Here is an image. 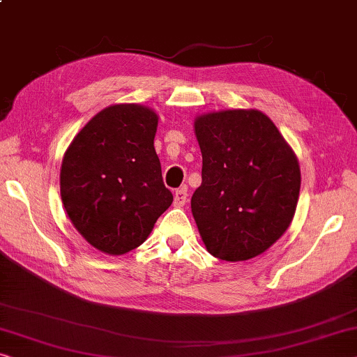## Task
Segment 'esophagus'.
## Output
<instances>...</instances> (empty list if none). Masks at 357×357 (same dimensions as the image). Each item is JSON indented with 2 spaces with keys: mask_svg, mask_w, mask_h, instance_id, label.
<instances>
[{
  "mask_svg": "<svg viewBox=\"0 0 357 357\" xmlns=\"http://www.w3.org/2000/svg\"><path fill=\"white\" fill-rule=\"evenodd\" d=\"M186 201H188V190H186V186H182V188L175 191L174 204L177 207H183L186 204Z\"/></svg>",
  "mask_w": 357,
  "mask_h": 357,
  "instance_id": "esophagus-1",
  "label": "esophagus"
}]
</instances>
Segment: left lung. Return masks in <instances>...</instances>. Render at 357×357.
<instances>
[{"label": "left lung", "instance_id": "1", "mask_svg": "<svg viewBox=\"0 0 357 357\" xmlns=\"http://www.w3.org/2000/svg\"><path fill=\"white\" fill-rule=\"evenodd\" d=\"M202 182L191 212L209 254L244 261L266 252L292 223L301 174L297 155L260 109L195 119Z\"/></svg>", "mask_w": 357, "mask_h": 357}]
</instances>
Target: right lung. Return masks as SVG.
<instances>
[{"mask_svg":"<svg viewBox=\"0 0 357 357\" xmlns=\"http://www.w3.org/2000/svg\"><path fill=\"white\" fill-rule=\"evenodd\" d=\"M158 114L139 103L98 112L65 151L60 196L67 215L92 248L128 254L150 236L174 196L155 150Z\"/></svg>","mask_w":357,"mask_h":357,"instance_id":"right-lung-1","label":"right lung"}]
</instances>
